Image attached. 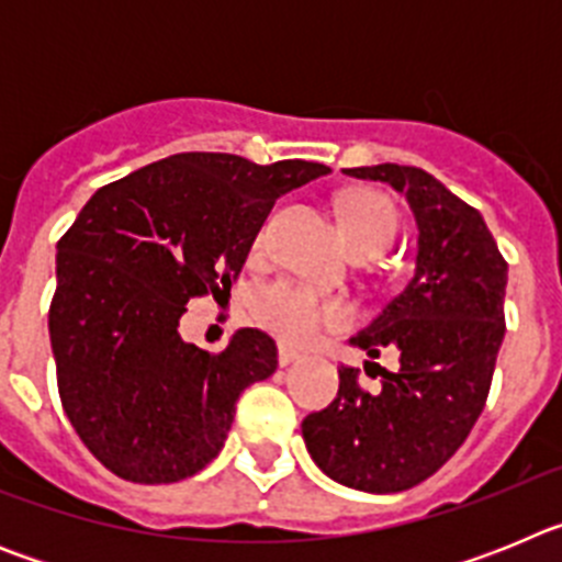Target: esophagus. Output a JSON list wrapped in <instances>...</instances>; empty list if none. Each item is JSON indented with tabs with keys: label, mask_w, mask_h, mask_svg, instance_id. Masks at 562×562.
<instances>
[{
	"label": "esophagus",
	"mask_w": 562,
	"mask_h": 562,
	"mask_svg": "<svg viewBox=\"0 0 562 562\" xmlns=\"http://www.w3.org/2000/svg\"><path fill=\"white\" fill-rule=\"evenodd\" d=\"M297 360H301V351H295L292 346H284V342L278 346V362H281V366H292V362Z\"/></svg>",
	"instance_id": "34e87169"
}]
</instances>
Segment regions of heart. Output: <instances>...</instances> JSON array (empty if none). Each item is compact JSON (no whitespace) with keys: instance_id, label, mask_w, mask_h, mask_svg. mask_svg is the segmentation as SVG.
I'll use <instances>...</instances> for the list:
<instances>
[{"instance_id":"heart-1","label":"heart","mask_w":562,"mask_h":562,"mask_svg":"<svg viewBox=\"0 0 562 562\" xmlns=\"http://www.w3.org/2000/svg\"><path fill=\"white\" fill-rule=\"evenodd\" d=\"M342 231L351 250L382 252L396 236V211L382 193L351 191L340 205ZM252 315L261 326L290 342H310L324 329L346 324V306L312 286L278 278L252 297Z\"/></svg>"}]
</instances>
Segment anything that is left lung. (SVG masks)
I'll return each instance as SVG.
<instances>
[{
  "mask_svg": "<svg viewBox=\"0 0 562 562\" xmlns=\"http://www.w3.org/2000/svg\"><path fill=\"white\" fill-rule=\"evenodd\" d=\"M342 171L405 193L419 227L416 267L408 286L351 337L369 357L396 349L400 369H380L376 391L362 389L357 369H337V396L301 430L331 481L402 493L430 479L484 411L506 331V261L484 216L434 173L396 162Z\"/></svg>",
  "mask_w": 562,
  "mask_h": 562,
  "instance_id": "1",
  "label": "left lung"
}]
</instances>
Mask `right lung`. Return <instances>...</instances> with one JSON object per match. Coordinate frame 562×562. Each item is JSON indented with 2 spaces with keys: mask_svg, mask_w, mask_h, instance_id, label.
Instances as JSON below:
<instances>
[{
  "mask_svg": "<svg viewBox=\"0 0 562 562\" xmlns=\"http://www.w3.org/2000/svg\"><path fill=\"white\" fill-rule=\"evenodd\" d=\"M329 173L188 151L109 182L58 241L49 342L76 434L134 484H173L220 456L238 394L276 371L270 335L207 355L180 335L196 295H231L278 196Z\"/></svg>",
  "mask_w": 562,
  "mask_h": 562,
  "instance_id": "add662e5",
  "label": "right lung"
}]
</instances>
